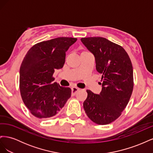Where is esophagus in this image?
<instances>
[{"label": "esophagus", "mask_w": 153, "mask_h": 153, "mask_svg": "<svg viewBox=\"0 0 153 153\" xmlns=\"http://www.w3.org/2000/svg\"><path fill=\"white\" fill-rule=\"evenodd\" d=\"M79 88H78V87H73L72 89H71V94L72 95H75L76 93V92H78V91H79Z\"/></svg>", "instance_id": "34e87169"}]
</instances>
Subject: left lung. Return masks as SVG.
<instances>
[{
    "label": "left lung",
    "mask_w": 153,
    "mask_h": 153,
    "mask_svg": "<svg viewBox=\"0 0 153 153\" xmlns=\"http://www.w3.org/2000/svg\"><path fill=\"white\" fill-rule=\"evenodd\" d=\"M94 55L97 71L101 74L99 94L87 90L84 102L87 115L94 123L108 124L117 119L128 105L133 89V67L125 50L101 37L81 38Z\"/></svg>",
    "instance_id": "left-lung-1"
}]
</instances>
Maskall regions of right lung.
I'll use <instances>...</instances> for the list:
<instances>
[{
  "label": "right lung",
  "mask_w": 153,
  "mask_h": 153,
  "mask_svg": "<svg viewBox=\"0 0 153 153\" xmlns=\"http://www.w3.org/2000/svg\"><path fill=\"white\" fill-rule=\"evenodd\" d=\"M74 38H54L34 45L20 69V89L24 104L32 115L48 118L57 114L70 98L71 89L53 82L55 69L65 62L66 52L76 41Z\"/></svg>",
  "instance_id": "right-lung-1"
}]
</instances>
